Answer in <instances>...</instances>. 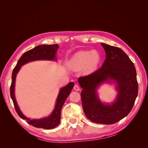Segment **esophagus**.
I'll list each match as a JSON object with an SVG mask.
<instances>
[{
    "label": "esophagus",
    "mask_w": 148,
    "mask_h": 148,
    "mask_svg": "<svg viewBox=\"0 0 148 148\" xmlns=\"http://www.w3.org/2000/svg\"><path fill=\"white\" fill-rule=\"evenodd\" d=\"M73 89H74V90H75V91H79V87L78 86V85L75 84L74 86H73Z\"/></svg>",
    "instance_id": "1"
}]
</instances>
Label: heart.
<instances>
[{
    "instance_id": "1",
    "label": "heart",
    "mask_w": 148,
    "mask_h": 148,
    "mask_svg": "<svg viewBox=\"0 0 148 148\" xmlns=\"http://www.w3.org/2000/svg\"><path fill=\"white\" fill-rule=\"evenodd\" d=\"M100 56L97 51H79L75 53L69 62V66L75 70L84 69L86 73H89L95 70L99 63Z\"/></svg>"
}]
</instances>
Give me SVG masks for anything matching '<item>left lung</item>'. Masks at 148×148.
Returning a JSON list of instances; mask_svg holds the SVG:
<instances>
[{
    "label": "left lung",
    "instance_id": "left-lung-1",
    "mask_svg": "<svg viewBox=\"0 0 148 148\" xmlns=\"http://www.w3.org/2000/svg\"><path fill=\"white\" fill-rule=\"evenodd\" d=\"M106 60L100 69L88 75L78 78L83 89L81 92L84 112L94 123L110 125L119 122L130 112L138 92L135 66L122 49L104 43ZM118 83L117 99L111 105L102 104L97 97L96 89L107 80Z\"/></svg>",
    "mask_w": 148,
    "mask_h": 148
}]
</instances>
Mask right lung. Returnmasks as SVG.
<instances>
[{
  "instance_id": "right-lung-1",
  "label": "right lung",
  "mask_w": 148,
  "mask_h": 148,
  "mask_svg": "<svg viewBox=\"0 0 148 148\" xmlns=\"http://www.w3.org/2000/svg\"><path fill=\"white\" fill-rule=\"evenodd\" d=\"M58 48H59V46L57 44H52V45H40L28 51L25 52L20 58L12 71L10 92L15 110L20 118L22 119H25L28 123L36 128H42L49 130L54 128L59 125L62 106H63L67 97L71 92V89L73 88L74 83L70 82L60 89L57 99L55 109L49 117L39 120H30L26 118L21 113L18 106L17 105L14 94L16 75L20 70L21 66L29 62L37 60H56V53L58 50Z\"/></svg>"
}]
</instances>
